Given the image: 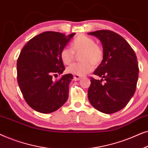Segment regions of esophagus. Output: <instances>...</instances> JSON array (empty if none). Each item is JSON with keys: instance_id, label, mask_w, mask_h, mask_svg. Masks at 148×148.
Wrapping results in <instances>:
<instances>
[{"instance_id": "1", "label": "esophagus", "mask_w": 148, "mask_h": 148, "mask_svg": "<svg viewBox=\"0 0 148 148\" xmlns=\"http://www.w3.org/2000/svg\"><path fill=\"white\" fill-rule=\"evenodd\" d=\"M73 78L75 81H78V80H80L81 79H82V77L79 76V75H75Z\"/></svg>"}]
</instances>
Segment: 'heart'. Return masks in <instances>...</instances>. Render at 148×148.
<instances>
[{"mask_svg":"<svg viewBox=\"0 0 148 148\" xmlns=\"http://www.w3.org/2000/svg\"><path fill=\"white\" fill-rule=\"evenodd\" d=\"M82 52L79 63H74L66 69V72L76 75H84L92 71L95 66L98 65L104 58V51L100 46L96 44L92 38L86 35H79L71 43V49L64 47L60 51V56L64 64H70L74 60L75 53Z\"/></svg>","mask_w":148,"mask_h":148,"instance_id":"1","label":"heart"}]
</instances>
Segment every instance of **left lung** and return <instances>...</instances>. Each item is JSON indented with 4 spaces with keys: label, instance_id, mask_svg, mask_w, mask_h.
Returning <instances> with one entry per match:
<instances>
[{
    "label": "left lung",
    "instance_id": "left-lung-1",
    "mask_svg": "<svg viewBox=\"0 0 148 148\" xmlns=\"http://www.w3.org/2000/svg\"><path fill=\"white\" fill-rule=\"evenodd\" d=\"M88 34L100 40L104 51V58L94 72L102 79L91 77L89 101L100 112L112 114L125 107L135 94L139 75L136 54L128 42L114 32L98 30Z\"/></svg>",
    "mask_w": 148,
    "mask_h": 148
}]
</instances>
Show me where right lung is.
Segmentation results:
<instances>
[{
    "label": "right lung",
    "instance_id": "add662e5",
    "mask_svg": "<svg viewBox=\"0 0 148 148\" xmlns=\"http://www.w3.org/2000/svg\"><path fill=\"white\" fill-rule=\"evenodd\" d=\"M74 35L43 32L29 40L20 52L17 62L18 84L25 102L37 112H54L67 100L73 75H63L55 82L52 77L65 69L60 53Z\"/></svg>",
    "mask_w": 148,
    "mask_h": 148
}]
</instances>
